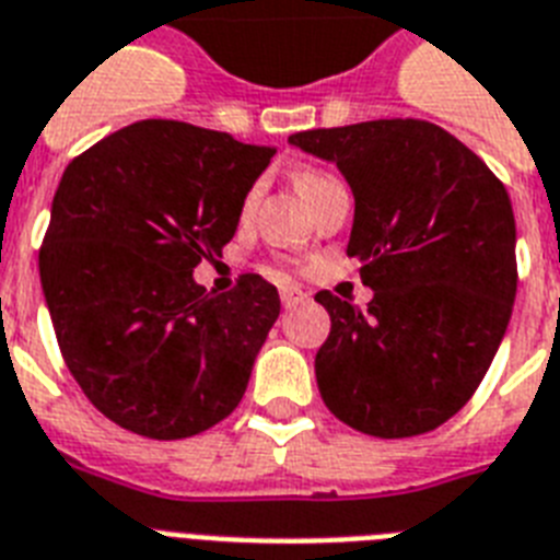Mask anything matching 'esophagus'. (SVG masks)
<instances>
[{
	"label": "esophagus",
	"instance_id": "obj_1",
	"mask_svg": "<svg viewBox=\"0 0 560 560\" xmlns=\"http://www.w3.org/2000/svg\"><path fill=\"white\" fill-rule=\"evenodd\" d=\"M307 299V293H302L299 288H281V304L284 307H295V304H302Z\"/></svg>",
	"mask_w": 560,
	"mask_h": 560
}]
</instances>
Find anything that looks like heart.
Returning <instances> with one entry per match:
<instances>
[{"label": "heart", "mask_w": 560, "mask_h": 560, "mask_svg": "<svg viewBox=\"0 0 560 560\" xmlns=\"http://www.w3.org/2000/svg\"><path fill=\"white\" fill-rule=\"evenodd\" d=\"M336 177H330L327 172H319V170H302L299 175H295V186H299V192L304 195V201H311L313 195L319 192V189H325L327 184H334ZM253 201H256V192H249L247 198H244V212H247L249 207H253Z\"/></svg>", "instance_id": "b5f03b06"}]
</instances>
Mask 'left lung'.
<instances>
[{
  "mask_svg": "<svg viewBox=\"0 0 560 560\" xmlns=\"http://www.w3.org/2000/svg\"><path fill=\"white\" fill-rule=\"evenodd\" d=\"M290 143L334 161L351 184L348 256L374 290L365 311L316 293L330 313L316 353L325 406L371 438L434 431L483 383L512 316L506 186L454 135L413 117L299 131Z\"/></svg>",
  "mask_w": 560,
  "mask_h": 560,
  "instance_id": "left-lung-1",
  "label": "left lung"
}]
</instances>
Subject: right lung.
I'll list each match as a JSON object with an SVG mask.
<instances>
[{"mask_svg": "<svg viewBox=\"0 0 560 560\" xmlns=\"http://www.w3.org/2000/svg\"><path fill=\"white\" fill-rule=\"evenodd\" d=\"M272 147L180 120H140L68 163L39 247L59 353L120 429L184 440L235 411L279 290L256 272L230 293L195 284L235 235Z\"/></svg>", "mask_w": 560, "mask_h": 560, "instance_id": "add662e5", "label": "right lung"}]
</instances>
